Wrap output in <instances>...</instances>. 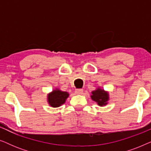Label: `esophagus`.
I'll use <instances>...</instances> for the list:
<instances>
[{
  "mask_svg": "<svg viewBox=\"0 0 151 151\" xmlns=\"http://www.w3.org/2000/svg\"><path fill=\"white\" fill-rule=\"evenodd\" d=\"M76 93L77 94H82V93H83V90L82 89V88H77V89H76Z\"/></svg>",
  "mask_w": 151,
  "mask_h": 151,
  "instance_id": "esophagus-1",
  "label": "esophagus"
}]
</instances>
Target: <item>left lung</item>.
Segmentation results:
<instances>
[{"label": "left lung", "instance_id": "1", "mask_svg": "<svg viewBox=\"0 0 151 151\" xmlns=\"http://www.w3.org/2000/svg\"><path fill=\"white\" fill-rule=\"evenodd\" d=\"M91 98L99 106H104L108 104V101L109 100V92L98 87L91 92Z\"/></svg>", "mask_w": 151, "mask_h": 151}]
</instances>
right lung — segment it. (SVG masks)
<instances>
[{
  "instance_id": "right-lung-1",
  "label": "right lung",
  "mask_w": 151,
  "mask_h": 151,
  "mask_svg": "<svg viewBox=\"0 0 151 151\" xmlns=\"http://www.w3.org/2000/svg\"><path fill=\"white\" fill-rule=\"evenodd\" d=\"M69 96V93L68 92L55 88L47 95V102L51 107L57 108L65 104Z\"/></svg>"
}]
</instances>
